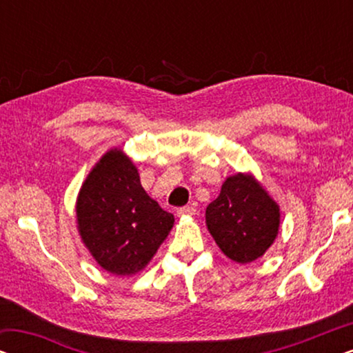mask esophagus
<instances>
[{
    "label": "esophagus",
    "instance_id": "esophagus-1",
    "mask_svg": "<svg viewBox=\"0 0 353 353\" xmlns=\"http://www.w3.org/2000/svg\"><path fill=\"white\" fill-rule=\"evenodd\" d=\"M196 214V207L194 205H185V207H180L178 209V215L180 216H190V215H194Z\"/></svg>",
    "mask_w": 353,
    "mask_h": 353
}]
</instances>
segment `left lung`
Masks as SVG:
<instances>
[{
	"instance_id": "1",
	"label": "left lung",
	"mask_w": 353,
	"mask_h": 353,
	"mask_svg": "<svg viewBox=\"0 0 353 353\" xmlns=\"http://www.w3.org/2000/svg\"><path fill=\"white\" fill-rule=\"evenodd\" d=\"M205 223L226 257L249 263L267 252L279 228V207L252 176L226 178L205 210Z\"/></svg>"
}]
</instances>
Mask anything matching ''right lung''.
Here are the masks:
<instances>
[{"mask_svg":"<svg viewBox=\"0 0 353 353\" xmlns=\"http://www.w3.org/2000/svg\"><path fill=\"white\" fill-rule=\"evenodd\" d=\"M77 221L101 267L114 274H134L154 257L175 219L143 190L133 162L112 149L81 186Z\"/></svg>","mask_w":353,"mask_h":353,"instance_id":"1","label":"right lung"}]
</instances>
